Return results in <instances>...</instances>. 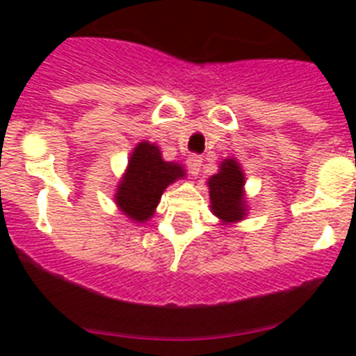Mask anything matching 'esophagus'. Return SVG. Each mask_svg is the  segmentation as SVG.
Listing matches in <instances>:
<instances>
[{
  "mask_svg": "<svg viewBox=\"0 0 356 356\" xmlns=\"http://www.w3.org/2000/svg\"><path fill=\"white\" fill-rule=\"evenodd\" d=\"M187 165H188V171H191V175L196 176L197 172H200V169H201V156H197V155L188 156Z\"/></svg>",
  "mask_w": 356,
  "mask_h": 356,
  "instance_id": "1",
  "label": "esophagus"
}]
</instances>
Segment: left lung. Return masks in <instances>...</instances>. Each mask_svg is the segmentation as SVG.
I'll return each instance as SVG.
<instances>
[{
	"label": "left lung",
	"mask_w": 356,
	"mask_h": 356,
	"mask_svg": "<svg viewBox=\"0 0 356 356\" xmlns=\"http://www.w3.org/2000/svg\"><path fill=\"white\" fill-rule=\"evenodd\" d=\"M242 185H244V175L235 160L222 162L221 171L209 180L212 212L225 222L241 221L244 217Z\"/></svg>",
	"instance_id": "8db88e82"
}]
</instances>
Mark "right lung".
I'll return each mask as SVG.
<instances>
[{"label": "right lung", "mask_w": 356, "mask_h": 356, "mask_svg": "<svg viewBox=\"0 0 356 356\" xmlns=\"http://www.w3.org/2000/svg\"><path fill=\"white\" fill-rule=\"evenodd\" d=\"M184 175L178 163L163 162L155 144L140 143L131 153L128 171L115 194V203L134 221H147L165 187Z\"/></svg>", "instance_id": "add662e5"}]
</instances>
